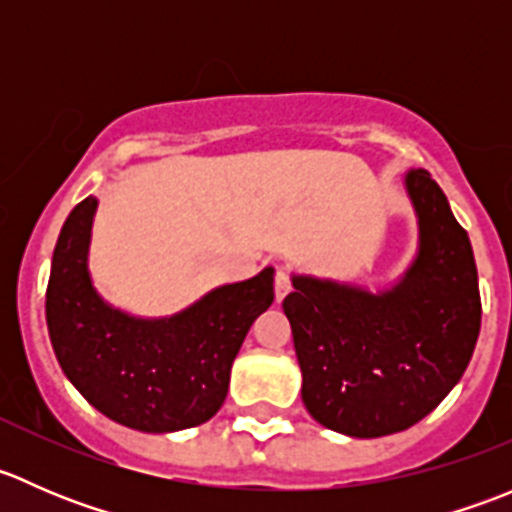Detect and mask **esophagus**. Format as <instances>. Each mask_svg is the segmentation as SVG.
<instances>
[{
  "instance_id": "esophagus-1",
  "label": "esophagus",
  "mask_w": 512,
  "mask_h": 512,
  "mask_svg": "<svg viewBox=\"0 0 512 512\" xmlns=\"http://www.w3.org/2000/svg\"><path fill=\"white\" fill-rule=\"evenodd\" d=\"M289 289H292V275H289V270H285V267H280V270H277V275H275V294H277V302L287 297Z\"/></svg>"
}]
</instances>
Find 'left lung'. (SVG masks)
<instances>
[{
  "label": "left lung",
  "mask_w": 512,
  "mask_h": 512,
  "mask_svg": "<svg viewBox=\"0 0 512 512\" xmlns=\"http://www.w3.org/2000/svg\"><path fill=\"white\" fill-rule=\"evenodd\" d=\"M418 215V257L379 294L294 277L282 302L314 421L354 438L399 433L458 384L480 332L468 232L423 168L406 175Z\"/></svg>",
  "instance_id": "1"
}]
</instances>
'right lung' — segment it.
Returning <instances> with one entry per match:
<instances>
[{"instance_id":"right-lung-1","label":"right lung","mask_w":512,"mask_h":512,"mask_svg":"<svg viewBox=\"0 0 512 512\" xmlns=\"http://www.w3.org/2000/svg\"><path fill=\"white\" fill-rule=\"evenodd\" d=\"M96 198L61 227L46 287L56 359L94 409L121 426L168 433L218 414L230 369L252 322L275 299V270L225 285L170 319H136L108 307L86 270Z\"/></svg>"}]
</instances>
